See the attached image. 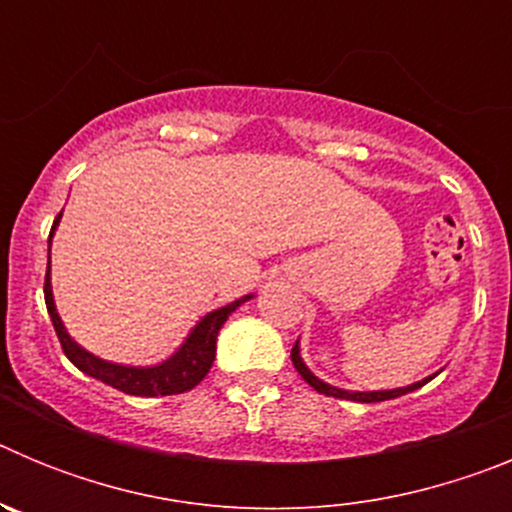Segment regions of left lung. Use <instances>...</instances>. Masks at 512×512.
<instances>
[{
    "label": "left lung",
    "mask_w": 512,
    "mask_h": 512,
    "mask_svg": "<svg viewBox=\"0 0 512 512\" xmlns=\"http://www.w3.org/2000/svg\"><path fill=\"white\" fill-rule=\"evenodd\" d=\"M292 364H295L297 372L302 374V379H305L307 384H310L312 390H318L320 395H328V397H341V400H354V402H384V400H395V397L400 395H408V392L418 390V387H423L425 382H431L433 377H425L423 382H415V384H408V387H397V390H377V392H351V390H341V387H333V384L323 382V379H318L315 374L310 372L305 366V361H302L300 356V341L292 346Z\"/></svg>",
    "instance_id": "8db88e82"
}]
</instances>
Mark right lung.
I'll use <instances>...</instances> for the list:
<instances>
[{
  "label": "right lung",
  "mask_w": 512,
  "mask_h": 512,
  "mask_svg": "<svg viewBox=\"0 0 512 512\" xmlns=\"http://www.w3.org/2000/svg\"><path fill=\"white\" fill-rule=\"evenodd\" d=\"M63 212H58L56 223L51 228H58V220H61ZM48 238V243H51ZM45 307H48V315L53 320V328H56V336L61 341L63 354L69 356L71 364L79 369V372L89 374V377L99 379V382L110 384L115 390L125 392V395L135 397H164V395H182V392L192 390L210 372L212 361H215V343L217 333L223 328V323L228 320L230 312H235L243 302L251 300L253 295L241 297V300L230 302L225 307H217V310L207 312L200 323L194 325L192 333L187 336V341L176 348L174 354L166 361L156 366H128V364H112V361H104L99 356L89 354L87 348H81L74 338L69 336L66 325L61 323V315L56 310V302H53V287H51V261H48V271H45Z\"/></svg>",
  "instance_id": "obj_1"
}]
</instances>
